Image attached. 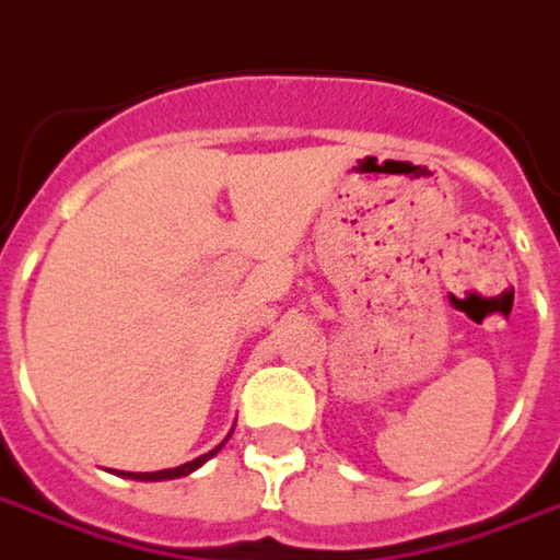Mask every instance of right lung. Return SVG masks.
I'll return each instance as SVG.
<instances>
[{
	"label": "right lung",
	"mask_w": 560,
	"mask_h": 560,
	"mask_svg": "<svg viewBox=\"0 0 560 560\" xmlns=\"http://www.w3.org/2000/svg\"><path fill=\"white\" fill-rule=\"evenodd\" d=\"M221 450V444L215 446V450H209V453H203V456H197L195 462H185V465H179V468H167V470H152V474H128V470H122V477H131V480H173V477H185V474H191V470H197L207 458H212L215 453Z\"/></svg>",
	"instance_id": "1"
}]
</instances>
